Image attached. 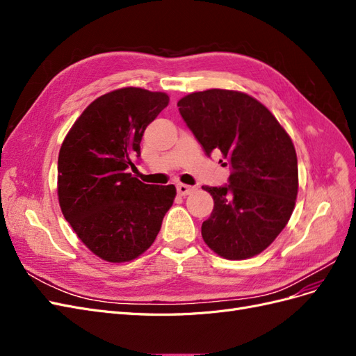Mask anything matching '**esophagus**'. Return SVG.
<instances>
[{
    "instance_id": "esophagus-1",
    "label": "esophagus",
    "mask_w": 356,
    "mask_h": 356,
    "mask_svg": "<svg viewBox=\"0 0 356 356\" xmlns=\"http://www.w3.org/2000/svg\"><path fill=\"white\" fill-rule=\"evenodd\" d=\"M195 190H196L195 187L187 186V184H178L177 186V191H178L179 196H187V195H190V193H193Z\"/></svg>"
}]
</instances>
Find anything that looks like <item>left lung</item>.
<instances>
[{"instance_id": "obj_1", "label": "left lung", "mask_w": 356, "mask_h": 356, "mask_svg": "<svg viewBox=\"0 0 356 356\" xmlns=\"http://www.w3.org/2000/svg\"><path fill=\"white\" fill-rule=\"evenodd\" d=\"M178 106L207 154L217 149L230 166L229 186L202 187L213 199L202 224L204 243L227 260L258 255L285 229L296 207L293 141L267 106L243 92H193Z\"/></svg>"}]
</instances>
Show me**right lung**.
Returning <instances> with one entry per match:
<instances>
[{
    "label": "right lung",
    "mask_w": 356,
    "mask_h": 356,
    "mask_svg": "<svg viewBox=\"0 0 356 356\" xmlns=\"http://www.w3.org/2000/svg\"><path fill=\"white\" fill-rule=\"evenodd\" d=\"M169 96L122 88L96 98L75 120L59 149L58 199L79 239L108 263L144 254L156 241L175 186L144 184L129 172L145 127Z\"/></svg>",
    "instance_id": "right-lung-1"
}]
</instances>
